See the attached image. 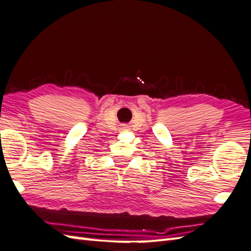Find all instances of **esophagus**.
<instances>
[{"instance_id":"1","label":"esophagus","mask_w":251,"mask_h":251,"mask_svg":"<svg viewBox=\"0 0 251 251\" xmlns=\"http://www.w3.org/2000/svg\"><path fill=\"white\" fill-rule=\"evenodd\" d=\"M126 126H122V129H126Z\"/></svg>"}]
</instances>
